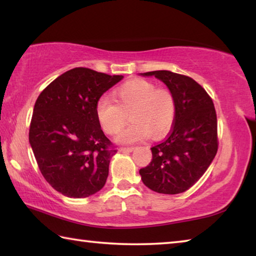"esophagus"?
Instances as JSON below:
<instances>
[{
    "label": "esophagus",
    "instance_id": "34e87169",
    "mask_svg": "<svg viewBox=\"0 0 256 256\" xmlns=\"http://www.w3.org/2000/svg\"><path fill=\"white\" fill-rule=\"evenodd\" d=\"M122 152H132V151L136 150V146H128V148H120V149Z\"/></svg>",
    "mask_w": 256,
    "mask_h": 256
}]
</instances>
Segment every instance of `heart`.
Wrapping results in <instances>:
<instances>
[{"mask_svg": "<svg viewBox=\"0 0 256 256\" xmlns=\"http://www.w3.org/2000/svg\"><path fill=\"white\" fill-rule=\"evenodd\" d=\"M114 102L100 98L96 104V118L104 132L118 134L126 123L132 124L118 138L122 144H136L148 138L162 136L175 118V99L167 89H157L150 81L133 80L120 86L114 92Z\"/></svg>", "mask_w": 256, "mask_h": 256, "instance_id": "1", "label": "heart"}]
</instances>
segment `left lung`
Masks as SVG:
<instances>
[{
	"mask_svg": "<svg viewBox=\"0 0 256 256\" xmlns=\"http://www.w3.org/2000/svg\"><path fill=\"white\" fill-rule=\"evenodd\" d=\"M162 81L175 99L170 136L151 148L152 160L140 170L141 180L162 194L188 190L204 174L218 150L214 102L192 78L166 70L140 73Z\"/></svg>",
	"mask_w": 256,
	"mask_h": 256,
	"instance_id": "left-lung-1",
	"label": "left lung"
}]
</instances>
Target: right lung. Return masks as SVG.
Listing matches in <instances>:
<instances>
[{
  "label": "right lung",
  "instance_id": "obj_1",
  "mask_svg": "<svg viewBox=\"0 0 256 256\" xmlns=\"http://www.w3.org/2000/svg\"><path fill=\"white\" fill-rule=\"evenodd\" d=\"M86 68L66 71L38 96L29 144L44 178L68 198L92 196L106 183L118 151L96 118V104L123 79Z\"/></svg>",
  "mask_w": 256,
  "mask_h": 256
}]
</instances>
